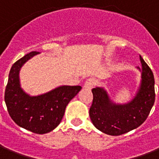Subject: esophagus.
<instances>
[{
  "label": "esophagus",
  "mask_w": 159,
  "mask_h": 159,
  "mask_svg": "<svg viewBox=\"0 0 159 159\" xmlns=\"http://www.w3.org/2000/svg\"><path fill=\"white\" fill-rule=\"evenodd\" d=\"M95 80L94 78H89L85 82L84 84V87H86L87 89H91L93 86H95Z\"/></svg>",
  "instance_id": "1"
}]
</instances>
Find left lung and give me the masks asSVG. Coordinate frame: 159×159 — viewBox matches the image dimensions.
<instances>
[{
  "label": "left lung",
  "mask_w": 159,
  "mask_h": 159,
  "mask_svg": "<svg viewBox=\"0 0 159 159\" xmlns=\"http://www.w3.org/2000/svg\"><path fill=\"white\" fill-rule=\"evenodd\" d=\"M142 64L141 82L131 102L117 104L109 99L105 90L92 89L93 101L89 114L93 125L110 135H120L137 128L146 120L155 101L154 77L148 64L140 55Z\"/></svg>",
  "instance_id": "left-lung-1"
}]
</instances>
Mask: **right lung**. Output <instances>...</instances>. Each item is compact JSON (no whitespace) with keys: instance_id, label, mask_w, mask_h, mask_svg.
Instances as JSON below:
<instances>
[{"instance_id":"right-lung-1","label":"right lung","mask_w":159,"mask_h":159,"mask_svg":"<svg viewBox=\"0 0 159 159\" xmlns=\"http://www.w3.org/2000/svg\"><path fill=\"white\" fill-rule=\"evenodd\" d=\"M39 54L32 51L13 64L5 91V102L13 121L33 133L45 134L60 123L65 109L82 89L80 86H61L37 96H30L19 83V70L28 59Z\"/></svg>"}]
</instances>
